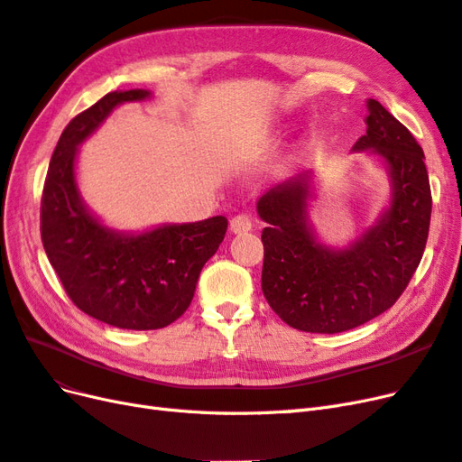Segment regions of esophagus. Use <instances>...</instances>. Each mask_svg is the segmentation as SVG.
<instances>
[{"label": "esophagus", "mask_w": 462, "mask_h": 462, "mask_svg": "<svg viewBox=\"0 0 462 462\" xmlns=\"http://www.w3.org/2000/svg\"><path fill=\"white\" fill-rule=\"evenodd\" d=\"M229 227H231V231L236 233V235L248 233L250 229H253V219H250V217L245 216V214H239V216H235V217L231 219Z\"/></svg>", "instance_id": "1"}]
</instances>
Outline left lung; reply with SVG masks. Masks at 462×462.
Listing matches in <instances>:
<instances>
[{
  "mask_svg": "<svg viewBox=\"0 0 462 462\" xmlns=\"http://www.w3.org/2000/svg\"><path fill=\"white\" fill-rule=\"evenodd\" d=\"M366 134L353 152L382 160L389 202L368 229L345 246L319 239L309 217L314 173L265 190L256 212L262 231V291L285 324L339 333L366 324L395 304L422 260L431 216L424 152L411 131L375 100L366 102Z\"/></svg>",
  "mask_w": 462,
  "mask_h": 462,
  "instance_id": "left-lung-1",
  "label": "left lung"
}]
</instances>
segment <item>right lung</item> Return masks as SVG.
Masks as SVG:
<instances>
[{"mask_svg":"<svg viewBox=\"0 0 462 462\" xmlns=\"http://www.w3.org/2000/svg\"><path fill=\"white\" fill-rule=\"evenodd\" d=\"M148 97L152 92L143 88L109 92L67 125L53 150L40 212L42 243L69 299L104 324L138 331L165 328L185 314L204 263L227 231L223 216L119 231L82 199L79 146L116 107Z\"/></svg>","mask_w":462,"mask_h":462,"instance_id":"right-lung-1","label":"right lung"}]
</instances>
